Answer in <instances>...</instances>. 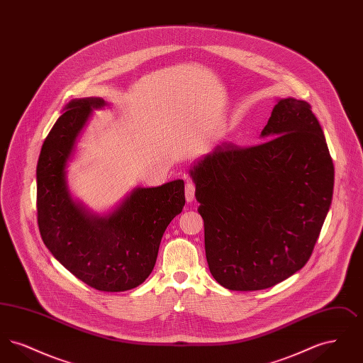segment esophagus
I'll return each mask as SVG.
<instances>
[{
  "instance_id": "esophagus-1",
  "label": "esophagus",
  "mask_w": 363,
  "mask_h": 363,
  "mask_svg": "<svg viewBox=\"0 0 363 363\" xmlns=\"http://www.w3.org/2000/svg\"><path fill=\"white\" fill-rule=\"evenodd\" d=\"M194 190H196V185L191 181H186V184H185V197H186V201H193Z\"/></svg>"
}]
</instances>
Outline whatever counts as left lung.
Masks as SVG:
<instances>
[{
    "label": "left lung",
    "instance_id": "8db88e82",
    "mask_svg": "<svg viewBox=\"0 0 363 363\" xmlns=\"http://www.w3.org/2000/svg\"><path fill=\"white\" fill-rule=\"evenodd\" d=\"M257 145L223 143L190 170L208 267L228 290L272 287L311 259L328 213L335 169L305 101L281 99Z\"/></svg>",
    "mask_w": 363,
    "mask_h": 363
}]
</instances>
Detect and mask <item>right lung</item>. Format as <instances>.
Returning a JSON list of instances; mask_svg holds the SVG:
<instances>
[{"label":"right lung","instance_id":"1","mask_svg":"<svg viewBox=\"0 0 363 363\" xmlns=\"http://www.w3.org/2000/svg\"><path fill=\"white\" fill-rule=\"evenodd\" d=\"M101 98L72 101L42 145L36 166V211L43 243L89 287L118 293L138 287L155 267L163 233L185 206L184 181L138 188L106 218L76 206L65 184V166L76 138Z\"/></svg>","mask_w":363,"mask_h":363}]
</instances>
